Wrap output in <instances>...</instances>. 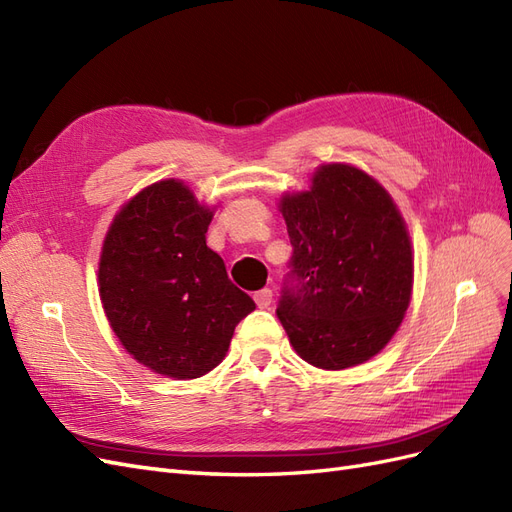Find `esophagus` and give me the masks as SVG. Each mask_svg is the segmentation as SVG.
<instances>
[{
    "label": "esophagus",
    "mask_w": 512,
    "mask_h": 512,
    "mask_svg": "<svg viewBox=\"0 0 512 512\" xmlns=\"http://www.w3.org/2000/svg\"><path fill=\"white\" fill-rule=\"evenodd\" d=\"M254 301H256V305H258L260 309H267V307L271 305V301H273V292H271L269 288H262V290H258V292L254 294Z\"/></svg>",
    "instance_id": "esophagus-1"
}]
</instances>
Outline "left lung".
Returning a JSON list of instances; mask_svg holds the SVG:
<instances>
[{"label":"left lung","mask_w":512,"mask_h":512,"mask_svg":"<svg viewBox=\"0 0 512 512\" xmlns=\"http://www.w3.org/2000/svg\"><path fill=\"white\" fill-rule=\"evenodd\" d=\"M280 211L292 258L277 318L292 348L320 369L369 361L412 297V245L393 198L359 168L324 164L312 190L282 196Z\"/></svg>","instance_id":"1"}]
</instances>
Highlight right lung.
I'll return each mask as SVG.
<instances>
[{
  "mask_svg": "<svg viewBox=\"0 0 512 512\" xmlns=\"http://www.w3.org/2000/svg\"><path fill=\"white\" fill-rule=\"evenodd\" d=\"M213 211L164 179L121 207L106 232L98 282L111 329L138 363L175 380L218 367L256 303L207 247Z\"/></svg>",
  "mask_w": 512,
  "mask_h": 512,
  "instance_id": "1",
  "label": "right lung"
}]
</instances>
